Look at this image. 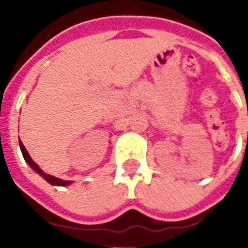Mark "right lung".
<instances>
[{
    "instance_id": "obj_1",
    "label": "right lung",
    "mask_w": 248,
    "mask_h": 248,
    "mask_svg": "<svg viewBox=\"0 0 248 248\" xmlns=\"http://www.w3.org/2000/svg\"><path fill=\"white\" fill-rule=\"evenodd\" d=\"M19 147H21V151H22V155H24V159L26 161V163H28V165H29V166L31 167L35 172H38L44 179H46V181L50 183V185H54V186H69V185H70L71 181H63V179L53 177V175H49V174H45V172L42 171V170L40 169V166H38V165H37L31 158H30L29 153H28V150L25 149L24 143H22L21 140H19Z\"/></svg>"
}]
</instances>
